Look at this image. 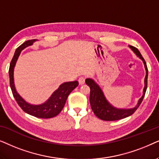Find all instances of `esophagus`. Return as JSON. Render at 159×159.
<instances>
[{
  "label": "esophagus",
  "mask_w": 159,
  "mask_h": 159,
  "mask_svg": "<svg viewBox=\"0 0 159 159\" xmlns=\"http://www.w3.org/2000/svg\"><path fill=\"white\" fill-rule=\"evenodd\" d=\"M85 76H81L78 78V82H79L80 84H84L85 83Z\"/></svg>",
  "instance_id": "obj_1"
}]
</instances>
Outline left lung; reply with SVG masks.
<instances>
[{
  "label": "left lung",
  "mask_w": 159,
  "mask_h": 159,
  "mask_svg": "<svg viewBox=\"0 0 159 159\" xmlns=\"http://www.w3.org/2000/svg\"><path fill=\"white\" fill-rule=\"evenodd\" d=\"M133 52L137 55L138 57L143 62L144 66L146 71V75L145 78V86L143 89V94L139 99L138 100L137 105L132 108H117L114 107L113 105L107 101L105 97L104 93H103L102 89L95 82L92 78H86V84L90 87V96H89V102L91 107H92L93 112L98 117L99 119L103 120H120L122 118H126L128 116L132 115L137 109L138 108L139 105L141 104L142 101L145 96L146 89H147L148 85V70L147 65L145 60H144L143 56H142L140 52L137 48L132 46H129Z\"/></svg>",
  "instance_id": "1"
}]
</instances>
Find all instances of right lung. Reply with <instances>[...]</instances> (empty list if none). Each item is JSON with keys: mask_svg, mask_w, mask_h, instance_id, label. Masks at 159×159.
<instances>
[{"mask_svg": "<svg viewBox=\"0 0 159 159\" xmlns=\"http://www.w3.org/2000/svg\"><path fill=\"white\" fill-rule=\"evenodd\" d=\"M38 40L34 39L25 41L16 49L11 62L10 63L9 70H8L10 86L16 102L18 103V105L25 113L37 118H50L57 116L62 111V108L65 106V102H66L67 97L70 94L72 91L78 86V82L77 81H74L70 82H65V83L62 84L59 86L57 89L52 93L49 98L42 104L33 105L25 101L16 92L15 86H14V67H15L16 61L18 60L21 52L25 48H27V46L33 45L34 42Z\"/></svg>", "mask_w": 159, "mask_h": 159, "instance_id": "1", "label": "right lung"}]
</instances>
